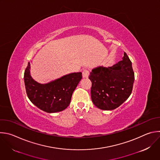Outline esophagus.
Here are the masks:
<instances>
[{
	"instance_id": "34e87169",
	"label": "esophagus",
	"mask_w": 160,
	"mask_h": 160,
	"mask_svg": "<svg viewBox=\"0 0 160 160\" xmlns=\"http://www.w3.org/2000/svg\"><path fill=\"white\" fill-rule=\"evenodd\" d=\"M89 75V71L87 69H84L82 72V76L83 78H88Z\"/></svg>"
}]
</instances>
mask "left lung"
Instances as JSON below:
<instances>
[{"label": "left lung", "instance_id": "left-lung-1", "mask_svg": "<svg viewBox=\"0 0 160 160\" xmlns=\"http://www.w3.org/2000/svg\"><path fill=\"white\" fill-rule=\"evenodd\" d=\"M92 82L91 98L102 110H113L123 103L131 94L134 81L132 63L126 53L122 60L112 67L99 66L88 77Z\"/></svg>", "mask_w": 160, "mask_h": 160}]
</instances>
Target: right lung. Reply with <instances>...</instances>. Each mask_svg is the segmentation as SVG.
Returning a JSON list of instances; mask_svg holds the SVG:
<instances>
[{
  "label": "right lung",
  "mask_w": 160,
  "mask_h": 160,
  "mask_svg": "<svg viewBox=\"0 0 160 160\" xmlns=\"http://www.w3.org/2000/svg\"><path fill=\"white\" fill-rule=\"evenodd\" d=\"M30 69L29 62L24 72V79L26 93L30 101L39 109L48 113L65 110L70 103L73 92L82 78V73H69L42 84L32 78Z\"/></svg>",
  "instance_id": "right-lung-1"
}]
</instances>
